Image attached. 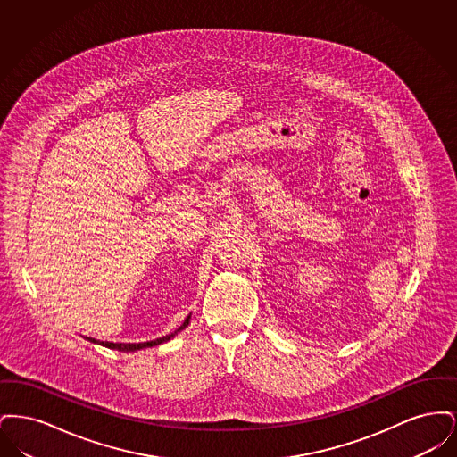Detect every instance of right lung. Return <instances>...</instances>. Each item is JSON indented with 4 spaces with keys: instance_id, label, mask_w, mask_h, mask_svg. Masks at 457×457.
<instances>
[{
    "instance_id": "1",
    "label": "right lung",
    "mask_w": 457,
    "mask_h": 457,
    "mask_svg": "<svg viewBox=\"0 0 457 457\" xmlns=\"http://www.w3.org/2000/svg\"><path fill=\"white\" fill-rule=\"evenodd\" d=\"M190 324V315L185 319V322L181 324V326L178 327L174 332L171 334H168V336H164V337H159V339H154V341H147V343H104V341H96V339H92V337H87L90 343H94V345H101V346H106L109 349H118V351H125V353H133V351H138V349L144 348H153V346H159V345H162V343H166V341H170V339H173L174 336L178 334V332H181L185 327Z\"/></svg>"
}]
</instances>
